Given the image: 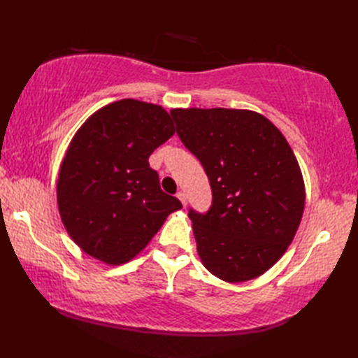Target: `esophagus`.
<instances>
[{
	"label": "esophagus",
	"mask_w": 358,
	"mask_h": 358,
	"mask_svg": "<svg viewBox=\"0 0 358 358\" xmlns=\"http://www.w3.org/2000/svg\"><path fill=\"white\" fill-rule=\"evenodd\" d=\"M177 196L180 199V201L183 203V206H186V204H187V196H186V194H185L183 191H180V192L177 194Z\"/></svg>",
	"instance_id": "esophagus-1"
}]
</instances>
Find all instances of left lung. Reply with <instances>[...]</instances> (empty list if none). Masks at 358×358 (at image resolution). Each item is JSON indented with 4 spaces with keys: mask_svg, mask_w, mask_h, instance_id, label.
<instances>
[{
    "mask_svg": "<svg viewBox=\"0 0 358 358\" xmlns=\"http://www.w3.org/2000/svg\"><path fill=\"white\" fill-rule=\"evenodd\" d=\"M171 115L212 189L210 208L187 214L204 268L229 283L262 275L286 252L305 209L291 146L252 110L192 108Z\"/></svg>",
    "mask_w": 358,
    "mask_h": 358,
    "instance_id": "left-lung-1",
    "label": "left lung"
}]
</instances>
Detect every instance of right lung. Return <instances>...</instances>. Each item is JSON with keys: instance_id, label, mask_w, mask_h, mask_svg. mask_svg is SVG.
<instances>
[{"instance_id": "obj_1", "label": "right lung", "mask_w": 358, "mask_h": 358, "mask_svg": "<svg viewBox=\"0 0 358 358\" xmlns=\"http://www.w3.org/2000/svg\"><path fill=\"white\" fill-rule=\"evenodd\" d=\"M175 134L162 106L120 100L95 112L59 169L58 210L72 240L96 260L126 263L181 206L159 187L149 157Z\"/></svg>"}]
</instances>
